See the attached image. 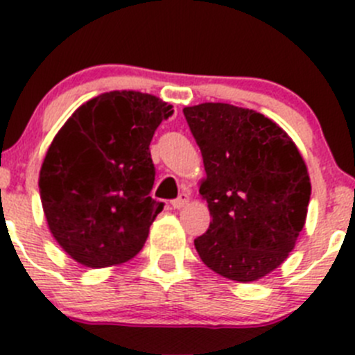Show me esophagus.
Here are the masks:
<instances>
[{
	"label": "esophagus",
	"mask_w": 355,
	"mask_h": 355,
	"mask_svg": "<svg viewBox=\"0 0 355 355\" xmlns=\"http://www.w3.org/2000/svg\"><path fill=\"white\" fill-rule=\"evenodd\" d=\"M189 204V194L187 192H182L180 196H178L177 199L171 200V207L173 209H182V207H185Z\"/></svg>",
	"instance_id": "obj_1"
}]
</instances>
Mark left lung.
<instances>
[{"label":"left lung","mask_w":355,"mask_h":355,"mask_svg":"<svg viewBox=\"0 0 355 355\" xmlns=\"http://www.w3.org/2000/svg\"><path fill=\"white\" fill-rule=\"evenodd\" d=\"M202 155L199 194L209 228L194 241L209 270L239 284L277 270L306 225L311 180L287 132L264 114L227 103L184 108Z\"/></svg>","instance_id":"left-lung-1"}]
</instances>
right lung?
<instances>
[{
  "label": "right lung",
  "instance_id": "obj_1",
  "mask_svg": "<svg viewBox=\"0 0 355 355\" xmlns=\"http://www.w3.org/2000/svg\"><path fill=\"white\" fill-rule=\"evenodd\" d=\"M173 106L153 94L111 91L73 111L48 148L39 192L49 232L87 268L127 263L146 244L163 202L149 144Z\"/></svg>",
  "mask_w": 355,
  "mask_h": 355
}]
</instances>
